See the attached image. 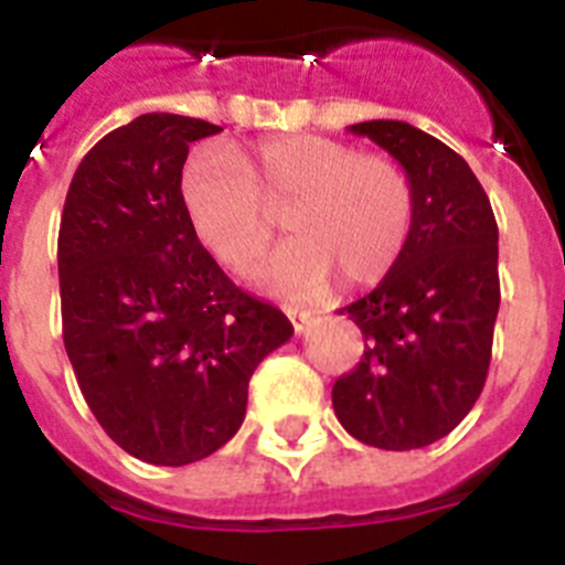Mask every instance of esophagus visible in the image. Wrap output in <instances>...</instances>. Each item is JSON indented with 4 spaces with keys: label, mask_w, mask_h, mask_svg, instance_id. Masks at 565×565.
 Instances as JSON below:
<instances>
[{
    "label": "esophagus",
    "mask_w": 565,
    "mask_h": 565,
    "mask_svg": "<svg viewBox=\"0 0 565 565\" xmlns=\"http://www.w3.org/2000/svg\"><path fill=\"white\" fill-rule=\"evenodd\" d=\"M286 313H288V319H291L297 331H302V328H306L308 322H311V311H299V308H288Z\"/></svg>",
    "instance_id": "obj_1"
}]
</instances>
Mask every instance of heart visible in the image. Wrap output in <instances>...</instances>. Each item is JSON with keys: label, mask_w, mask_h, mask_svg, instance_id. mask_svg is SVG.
<instances>
[{"label": "heart", "mask_w": 565, "mask_h": 565, "mask_svg": "<svg viewBox=\"0 0 565 565\" xmlns=\"http://www.w3.org/2000/svg\"><path fill=\"white\" fill-rule=\"evenodd\" d=\"M181 203L194 237L228 271H248L286 214L294 239L263 268L274 294L308 299L331 286H376L396 268L416 221L411 174L322 135H286L237 158L206 143L189 154Z\"/></svg>", "instance_id": "b5f03b06"}]
</instances>
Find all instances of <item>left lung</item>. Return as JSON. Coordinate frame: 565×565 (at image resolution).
<instances>
[{"instance_id": "8db88e82", "label": "left lung", "mask_w": 565, "mask_h": 565, "mask_svg": "<svg viewBox=\"0 0 565 565\" xmlns=\"http://www.w3.org/2000/svg\"><path fill=\"white\" fill-rule=\"evenodd\" d=\"M416 189L411 243L387 277L344 306L364 356L333 384L342 427L379 450H418L472 411L487 382L501 282L498 223L469 163L404 121H362Z\"/></svg>"}]
</instances>
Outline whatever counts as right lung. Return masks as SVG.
<instances>
[{"label":"right lung","instance_id":"add662e5","mask_svg":"<svg viewBox=\"0 0 565 565\" xmlns=\"http://www.w3.org/2000/svg\"><path fill=\"white\" fill-rule=\"evenodd\" d=\"M221 127L138 115L84 154L58 226L62 331L84 402L121 450L183 467L246 418L248 379L291 322L239 291L181 203L189 143Z\"/></svg>","mask_w":565,"mask_h":565}]
</instances>
